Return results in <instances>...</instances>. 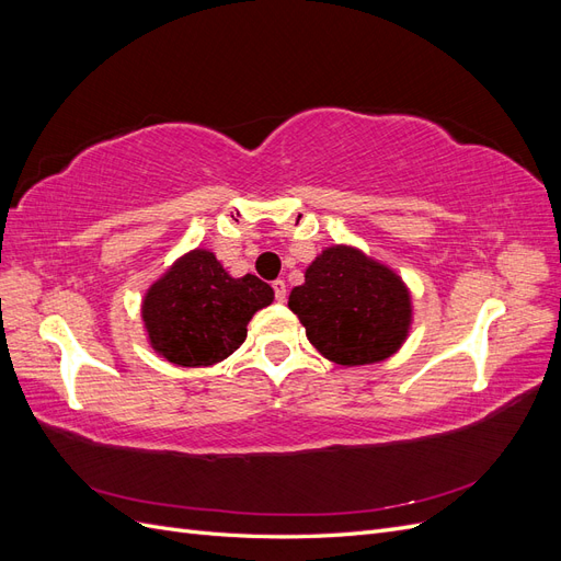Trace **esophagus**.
I'll use <instances>...</instances> for the list:
<instances>
[{
	"mask_svg": "<svg viewBox=\"0 0 561 561\" xmlns=\"http://www.w3.org/2000/svg\"><path fill=\"white\" fill-rule=\"evenodd\" d=\"M271 285H274V293H276V299L278 301H285L287 299V285H285V280H274V283H271Z\"/></svg>",
	"mask_w": 561,
	"mask_h": 561,
	"instance_id": "34e87169",
	"label": "esophagus"
}]
</instances>
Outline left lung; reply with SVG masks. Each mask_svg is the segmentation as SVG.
Instances as JSON below:
<instances>
[{
	"instance_id": "left-lung-1",
	"label": "left lung",
	"mask_w": 561,
	"mask_h": 561,
	"mask_svg": "<svg viewBox=\"0 0 561 561\" xmlns=\"http://www.w3.org/2000/svg\"><path fill=\"white\" fill-rule=\"evenodd\" d=\"M287 307L328 360L358 367L398 353L412 330L410 287L360 248L330 245L304 271Z\"/></svg>"
}]
</instances>
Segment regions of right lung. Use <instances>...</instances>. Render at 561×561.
<instances>
[{
    "label": "right lung",
    "instance_id": "add662e5",
    "mask_svg": "<svg viewBox=\"0 0 561 561\" xmlns=\"http://www.w3.org/2000/svg\"><path fill=\"white\" fill-rule=\"evenodd\" d=\"M274 301V287L257 276H229L215 252L196 248L149 285L142 322L149 346L180 367H208L239 348L248 322Z\"/></svg>",
    "mask_w": 561,
    "mask_h": 561
}]
</instances>
